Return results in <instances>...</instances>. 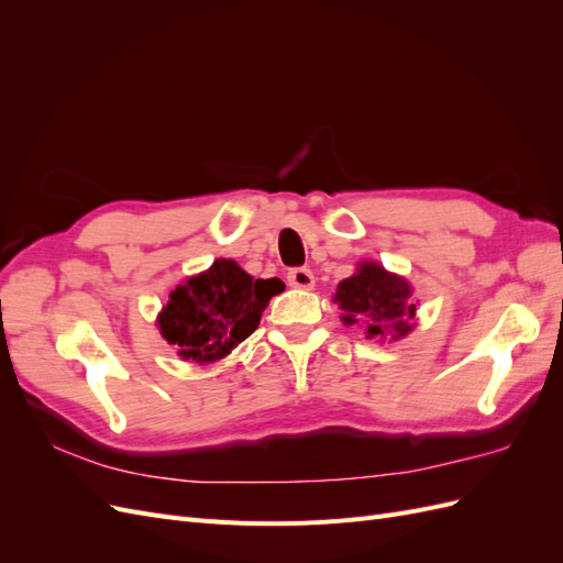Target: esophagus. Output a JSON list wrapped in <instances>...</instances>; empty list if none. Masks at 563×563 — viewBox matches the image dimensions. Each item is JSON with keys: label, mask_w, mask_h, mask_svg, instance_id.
Segmentation results:
<instances>
[{"label": "esophagus", "mask_w": 563, "mask_h": 563, "mask_svg": "<svg viewBox=\"0 0 563 563\" xmlns=\"http://www.w3.org/2000/svg\"><path fill=\"white\" fill-rule=\"evenodd\" d=\"M288 284H291L294 288H302V291H310V288L314 286V275L308 269V267H296L288 272Z\"/></svg>", "instance_id": "obj_1"}]
</instances>
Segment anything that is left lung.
I'll use <instances>...</instances> for the list:
<instances>
[{"instance_id":"obj_1","label":"left lung","mask_w":563,"mask_h":563,"mask_svg":"<svg viewBox=\"0 0 563 563\" xmlns=\"http://www.w3.org/2000/svg\"><path fill=\"white\" fill-rule=\"evenodd\" d=\"M333 302L345 327H364L366 338L380 343L401 340L416 329L413 286L376 261L356 263L354 275L338 284Z\"/></svg>"}]
</instances>
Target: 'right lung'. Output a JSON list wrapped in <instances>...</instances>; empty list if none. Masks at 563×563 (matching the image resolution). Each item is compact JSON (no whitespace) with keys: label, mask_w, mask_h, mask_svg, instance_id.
<instances>
[{"label":"right lung","mask_w":563,"mask_h":563,"mask_svg":"<svg viewBox=\"0 0 563 563\" xmlns=\"http://www.w3.org/2000/svg\"><path fill=\"white\" fill-rule=\"evenodd\" d=\"M282 291V279H253L234 261L218 258L168 294L157 327L180 360L213 364L258 329L269 298Z\"/></svg>","instance_id":"obj_1"}]
</instances>
